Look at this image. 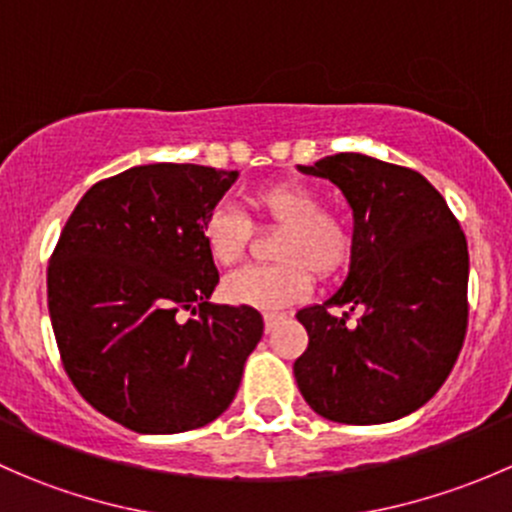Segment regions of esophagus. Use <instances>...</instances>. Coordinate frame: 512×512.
I'll return each instance as SVG.
<instances>
[{
  "label": "esophagus",
  "instance_id": "obj_1",
  "mask_svg": "<svg viewBox=\"0 0 512 512\" xmlns=\"http://www.w3.org/2000/svg\"><path fill=\"white\" fill-rule=\"evenodd\" d=\"M265 332H272V329L277 327V324L282 322V319H285V314H277V312H265Z\"/></svg>",
  "mask_w": 512,
  "mask_h": 512
}]
</instances>
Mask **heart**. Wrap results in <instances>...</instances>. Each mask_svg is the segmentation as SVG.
<instances>
[{"label":"heart","instance_id":"1","mask_svg":"<svg viewBox=\"0 0 512 512\" xmlns=\"http://www.w3.org/2000/svg\"><path fill=\"white\" fill-rule=\"evenodd\" d=\"M255 225L277 227L272 242L277 265L245 267L225 280L223 297L255 309H280L309 292L314 280H332L352 260L354 232L339 210L324 208L322 195L299 180H272L247 193ZM210 260L232 267L245 257L252 225L240 210L218 205L203 223Z\"/></svg>","mask_w":512,"mask_h":512}]
</instances>
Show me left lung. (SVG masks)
Here are the masks:
<instances>
[{
    "label": "left lung",
    "mask_w": 512,
    "mask_h": 512,
    "mask_svg": "<svg viewBox=\"0 0 512 512\" xmlns=\"http://www.w3.org/2000/svg\"><path fill=\"white\" fill-rule=\"evenodd\" d=\"M354 210L347 282L299 309L309 334L294 361L304 401L352 426L396 421L451 374L468 327V242L443 195L416 170L361 153L302 165ZM334 306L344 308L332 315Z\"/></svg>",
    "instance_id": "1"
}]
</instances>
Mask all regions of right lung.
<instances>
[{"label":"right lung","instance_id":"obj_1","mask_svg":"<svg viewBox=\"0 0 512 512\" xmlns=\"http://www.w3.org/2000/svg\"><path fill=\"white\" fill-rule=\"evenodd\" d=\"M235 178L151 163L98 180L51 252L46 287L61 364L96 411L131 431L215 421L262 339L257 309L208 302L220 275L203 223Z\"/></svg>","mask_w":512,"mask_h":512}]
</instances>
